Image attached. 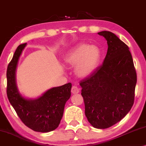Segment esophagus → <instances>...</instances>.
<instances>
[{"label":"esophagus","instance_id":"obj_1","mask_svg":"<svg viewBox=\"0 0 146 146\" xmlns=\"http://www.w3.org/2000/svg\"><path fill=\"white\" fill-rule=\"evenodd\" d=\"M71 92L72 93L74 94H78L80 92V90L77 86H73L72 87Z\"/></svg>","mask_w":146,"mask_h":146}]
</instances>
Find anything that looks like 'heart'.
Instances as JSON below:
<instances>
[{
	"instance_id": "obj_1",
	"label": "heart",
	"mask_w": 146,
	"mask_h": 146,
	"mask_svg": "<svg viewBox=\"0 0 146 146\" xmlns=\"http://www.w3.org/2000/svg\"><path fill=\"white\" fill-rule=\"evenodd\" d=\"M100 56V54L96 47L81 43L68 52L64 61L68 66H75V75L83 79L94 72L99 62Z\"/></svg>"
}]
</instances>
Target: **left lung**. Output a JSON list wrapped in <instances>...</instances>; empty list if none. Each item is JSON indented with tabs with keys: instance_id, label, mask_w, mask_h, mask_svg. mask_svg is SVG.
Segmentation results:
<instances>
[{
	"instance_id": "1",
	"label": "left lung",
	"mask_w": 146,
	"mask_h": 146,
	"mask_svg": "<svg viewBox=\"0 0 146 146\" xmlns=\"http://www.w3.org/2000/svg\"><path fill=\"white\" fill-rule=\"evenodd\" d=\"M98 35L106 40V56L102 65L80 85L88 121L95 128L106 129L131 110L137 76L128 46L111 32Z\"/></svg>"
}]
</instances>
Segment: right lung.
<instances>
[{"mask_svg":"<svg viewBox=\"0 0 146 146\" xmlns=\"http://www.w3.org/2000/svg\"><path fill=\"white\" fill-rule=\"evenodd\" d=\"M27 43L19 45L7 71V93L9 100L25 124L38 132H49L56 129L63 116L66 102L71 96L72 84L54 87L36 98H29L20 92L16 72L20 57Z\"/></svg>","mask_w":146,"mask_h":146,"instance_id":"add662e5","label":"right lung"}]
</instances>
